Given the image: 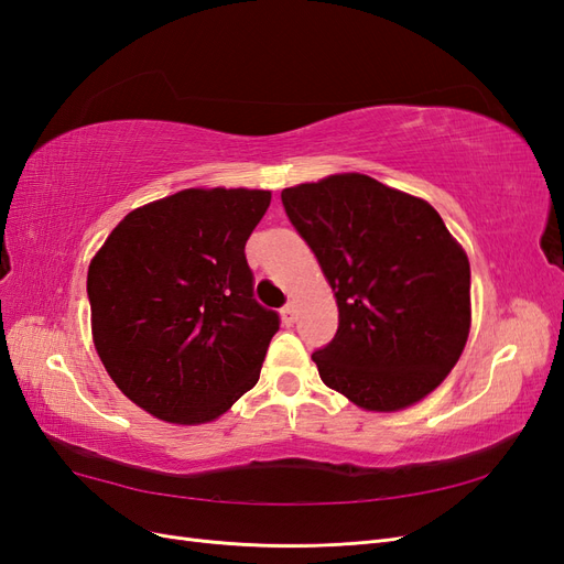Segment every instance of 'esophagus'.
I'll return each mask as SVG.
<instances>
[{
    "label": "esophagus",
    "instance_id": "1",
    "mask_svg": "<svg viewBox=\"0 0 564 564\" xmlns=\"http://www.w3.org/2000/svg\"><path fill=\"white\" fill-rule=\"evenodd\" d=\"M282 319L286 324H294V319H296V305L294 303H286L284 305V308H282Z\"/></svg>",
    "mask_w": 564,
    "mask_h": 564
}]
</instances>
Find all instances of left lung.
Masks as SVG:
<instances>
[{
  "instance_id": "1",
  "label": "left lung",
  "mask_w": 564,
  "mask_h": 564,
  "mask_svg": "<svg viewBox=\"0 0 564 564\" xmlns=\"http://www.w3.org/2000/svg\"><path fill=\"white\" fill-rule=\"evenodd\" d=\"M329 280L338 329L313 352L324 386L369 412L429 395L470 332V263L429 202L365 174L282 191Z\"/></svg>"
}]
</instances>
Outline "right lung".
<instances>
[{
  "label": "right lung",
  "mask_w": 564,
  "mask_h": 564,
  "mask_svg": "<svg viewBox=\"0 0 564 564\" xmlns=\"http://www.w3.org/2000/svg\"><path fill=\"white\" fill-rule=\"evenodd\" d=\"M268 191L191 187L127 214L87 275L100 362L169 423L218 419L259 381L280 315L253 299L245 245Z\"/></svg>",
  "instance_id": "1"
}]
</instances>
